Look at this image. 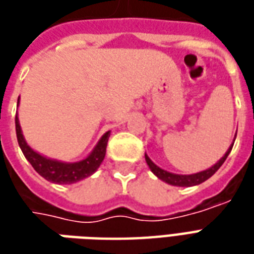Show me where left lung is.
<instances>
[{
  "label": "left lung",
  "mask_w": 254,
  "mask_h": 254,
  "mask_svg": "<svg viewBox=\"0 0 254 254\" xmlns=\"http://www.w3.org/2000/svg\"><path fill=\"white\" fill-rule=\"evenodd\" d=\"M235 137H237V133H235ZM234 141L230 145L229 149L226 151V154H224L215 165L211 166L207 170H202L200 171V173H194V174H189V176L174 174V173H170V171H166L163 170V169H160L159 166H156L152 160L149 159L147 154H145V162H147V165L149 166V169H151V171L154 173L155 176L158 177L159 180H162L163 182H166V184L173 185V187H194V185H200V184H202L204 181H207L208 178H211V177L219 170V167L223 165L224 160L227 159V156H229V154L231 152V148H233V145H234Z\"/></svg>",
  "instance_id": "1"
}]
</instances>
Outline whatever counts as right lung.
Listing matches in <instances>:
<instances>
[{
    "label": "right lung",
    "instance_id": "1",
    "mask_svg": "<svg viewBox=\"0 0 254 254\" xmlns=\"http://www.w3.org/2000/svg\"><path fill=\"white\" fill-rule=\"evenodd\" d=\"M20 103V96L17 99V106ZM16 134H17V141L23 154H24L25 159L28 160L31 166L35 169V171L42 176L47 181L53 182V184H60V185H70V184H76V182L81 181L87 177L92 176L95 171L98 170V167L102 165V162L105 159L106 155V147H107V141L110 137V130L106 132L98 144L95 145L94 149L91 151V154L84 158V159L78 160V162H61L57 159H50L47 156H43L39 152H36L31 148L30 145L25 141L23 132H21V127H20L19 117L16 114Z\"/></svg>",
    "mask_w": 254,
    "mask_h": 254
}]
</instances>
